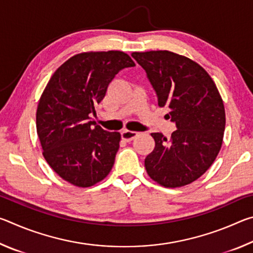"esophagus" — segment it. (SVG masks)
Masks as SVG:
<instances>
[{
    "mask_svg": "<svg viewBox=\"0 0 253 253\" xmlns=\"http://www.w3.org/2000/svg\"><path fill=\"white\" fill-rule=\"evenodd\" d=\"M138 136V132L137 131H132V130H128V129H124L122 131V138L126 142H131L135 137Z\"/></svg>",
    "mask_w": 253,
    "mask_h": 253,
    "instance_id": "1",
    "label": "esophagus"
}]
</instances>
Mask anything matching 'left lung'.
Returning <instances> with one entry per match:
<instances>
[{
	"instance_id": "obj_1",
	"label": "left lung",
	"mask_w": 253,
	"mask_h": 253,
	"mask_svg": "<svg viewBox=\"0 0 253 253\" xmlns=\"http://www.w3.org/2000/svg\"><path fill=\"white\" fill-rule=\"evenodd\" d=\"M146 71L157 93L158 106L176 124L170 139L152 132L153 152L145 169L153 181L164 187L191 184L207 172L223 142L225 110L216 84L203 67L168 50L132 52Z\"/></svg>"
}]
</instances>
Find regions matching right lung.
I'll list each match as a JSON object with an SVG mask.
<instances>
[{
	"instance_id": "1",
	"label": "right lung",
	"mask_w": 253,
	"mask_h": 253,
	"mask_svg": "<svg viewBox=\"0 0 253 253\" xmlns=\"http://www.w3.org/2000/svg\"><path fill=\"white\" fill-rule=\"evenodd\" d=\"M135 62L123 51L75 54L51 77L37 109L43 157L55 173L78 187H90L113 169L122 136L90 121L119 70Z\"/></svg>"
}]
</instances>
